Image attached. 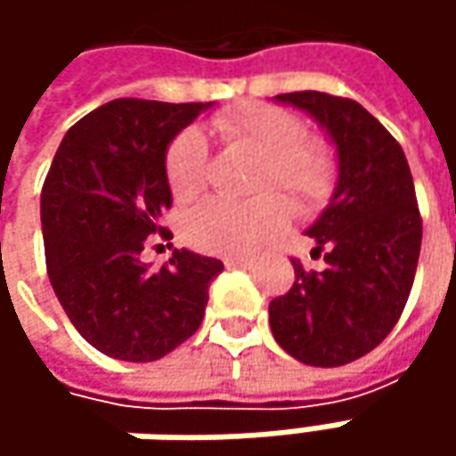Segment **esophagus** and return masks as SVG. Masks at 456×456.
Masks as SVG:
<instances>
[{
	"instance_id": "34e87169",
	"label": "esophagus",
	"mask_w": 456,
	"mask_h": 456,
	"mask_svg": "<svg viewBox=\"0 0 456 456\" xmlns=\"http://www.w3.org/2000/svg\"><path fill=\"white\" fill-rule=\"evenodd\" d=\"M223 264L228 266V269H251L254 266V258H223Z\"/></svg>"
}]
</instances>
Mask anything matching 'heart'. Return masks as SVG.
I'll return each mask as SVG.
<instances>
[{"label": "heart", "instance_id": "obj_1", "mask_svg": "<svg viewBox=\"0 0 456 456\" xmlns=\"http://www.w3.org/2000/svg\"><path fill=\"white\" fill-rule=\"evenodd\" d=\"M210 129L225 147L246 150L261 157L251 202L210 198L190 210L184 236L205 254L251 256L272 243L289 223V206L312 213L330 200L338 184V154L324 142L306 136L305 121L291 111L269 103H240L210 121ZM167 187L175 200H192L208 177V147L195 129L180 132L165 154Z\"/></svg>", "mask_w": 456, "mask_h": 456}]
</instances>
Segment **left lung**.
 Returning a JSON list of instances; mask_svg holds the SVG:
<instances>
[{
    "label": "left lung",
    "instance_id": "left-lung-1",
    "mask_svg": "<svg viewBox=\"0 0 456 456\" xmlns=\"http://www.w3.org/2000/svg\"><path fill=\"white\" fill-rule=\"evenodd\" d=\"M273 101L306 111L332 139L338 187L306 228L324 269L291 258L297 279L272 299L269 324L291 358L338 368L386 340L409 302L421 251L411 169L388 129L353 98L297 91Z\"/></svg>",
    "mask_w": 456,
    "mask_h": 456
}]
</instances>
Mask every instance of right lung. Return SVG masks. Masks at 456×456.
<instances>
[{
    "label": "right lung",
    "mask_w": 456,
    "mask_h": 456,
    "mask_svg": "<svg viewBox=\"0 0 456 456\" xmlns=\"http://www.w3.org/2000/svg\"><path fill=\"white\" fill-rule=\"evenodd\" d=\"M213 103L109 101L62 136L40 198L47 276L68 320L103 355L165 358L205 317L218 258L175 248L162 269L144 243L172 205L169 142Z\"/></svg>",
    "instance_id": "obj_1"
}]
</instances>
